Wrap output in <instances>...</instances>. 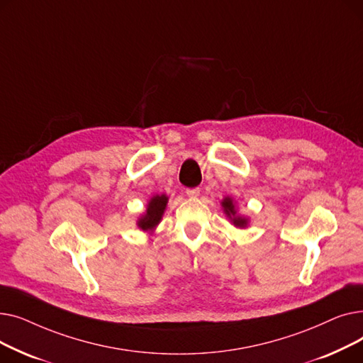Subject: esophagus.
Listing matches in <instances>:
<instances>
[{"mask_svg": "<svg viewBox=\"0 0 363 363\" xmlns=\"http://www.w3.org/2000/svg\"><path fill=\"white\" fill-rule=\"evenodd\" d=\"M186 196L191 197V199H197L200 196V188H188Z\"/></svg>", "mask_w": 363, "mask_h": 363, "instance_id": "1", "label": "esophagus"}]
</instances>
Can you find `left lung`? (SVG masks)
<instances>
[{
  "label": "left lung",
  "mask_w": 363,
  "mask_h": 363,
  "mask_svg": "<svg viewBox=\"0 0 363 363\" xmlns=\"http://www.w3.org/2000/svg\"><path fill=\"white\" fill-rule=\"evenodd\" d=\"M222 207H223V212L225 215L231 219V222L237 226V228H245L247 223H249V219L244 218V216H238L237 211H235V204L234 200L231 197H225L222 200Z\"/></svg>",
  "instance_id": "8db88e82"
}]
</instances>
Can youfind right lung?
<instances>
[{"instance_id": "right-lung-1", "label": "right lung", "mask_w": 363, "mask_h": 363, "mask_svg": "<svg viewBox=\"0 0 363 363\" xmlns=\"http://www.w3.org/2000/svg\"><path fill=\"white\" fill-rule=\"evenodd\" d=\"M167 196L162 194V196H155L151 197L148 204H147V211L145 215H143L138 219V228H141L143 231H152L160 223L162 216L164 213V208L167 204Z\"/></svg>"}]
</instances>
